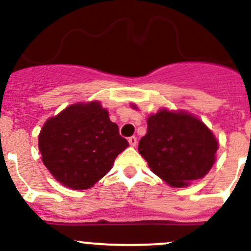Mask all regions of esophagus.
<instances>
[{
    "instance_id": "esophagus-1",
    "label": "esophagus",
    "mask_w": 251,
    "mask_h": 251,
    "mask_svg": "<svg viewBox=\"0 0 251 251\" xmlns=\"http://www.w3.org/2000/svg\"><path fill=\"white\" fill-rule=\"evenodd\" d=\"M128 143H130L131 147H136V145H137V137H134V136L130 137V138H128Z\"/></svg>"
}]
</instances>
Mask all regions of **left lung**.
<instances>
[{"label":"left lung","mask_w":251,"mask_h":251,"mask_svg":"<svg viewBox=\"0 0 251 251\" xmlns=\"http://www.w3.org/2000/svg\"><path fill=\"white\" fill-rule=\"evenodd\" d=\"M217 149L218 143L202 121L167 109L148 118V132L138 145L151 170L174 187H184L207 174Z\"/></svg>","instance_id":"obj_1"}]
</instances>
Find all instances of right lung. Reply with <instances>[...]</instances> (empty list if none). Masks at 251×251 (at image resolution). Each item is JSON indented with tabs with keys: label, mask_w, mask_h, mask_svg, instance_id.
I'll return each instance as SVG.
<instances>
[{
	"label": "right lung",
	"mask_w": 251,
	"mask_h": 251,
	"mask_svg": "<svg viewBox=\"0 0 251 251\" xmlns=\"http://www.w3.org/2000/svg\"><path fill=\"white\" fill-rule=\"evenodd\" d=\"M127 147L108 112L95 101L68 107L46 121L39 134L45 167L56 180L74 189L94 186Z\"/></svg>",
	"instance_id": "right-lung-1"
}]
</instances>
